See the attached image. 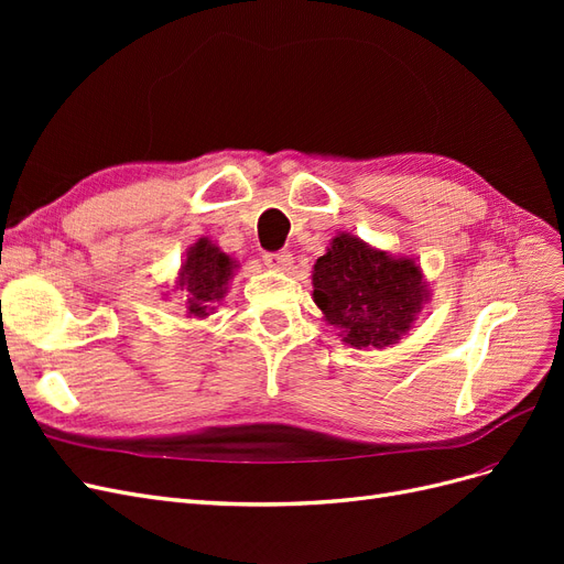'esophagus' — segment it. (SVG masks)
Masks as SVG:
<instances>
[{"label":"esophagus","instance_id":"obj_1","mask_svg":"<svg viewBox=\"0 0 564 564\" xmlns=\"http://www.w3.org/2000/svg\"><path fill=\"white\" fill-rule=\"evenodd\" d=\"M263 261L272 270L286 272V270H292V265H294V256H292V251H275V253H265Z\"/></svg>","mask_w":564,"mask_h":564}]
</instances>
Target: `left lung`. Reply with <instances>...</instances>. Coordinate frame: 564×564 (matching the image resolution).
<instances>
[{
	"instance_id": "1",
	"label": "left lung",
	"mask_w": 564,
	"mask_h": 564,
	"mask_svg": "<svg viewBox=\"0 0 564 564\" xmlns=\"http://www.w3.org/2000/svg\"><path fill=\"white\" fill-rule=\"evenodd\" d=\"M313 301L344 344L371 350L400 344L431 289L414 259L338 232L313 265Z\"/></svg>"
}]
</instances>
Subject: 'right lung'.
<instances>
[{
	"instance_id": "1",
	"label": "right lung",
	"mask_w": 564,
	"mask_h": 564,
	"mask_svg": "<svg viewBox=\"0 0 564 564\" xmlns=\"http://www.w3.org/2000/svg\"><path fill=\"white\" fill-rule=\"evenodd\" d=\"M237 263L209 237H199L187 247L176 278V289L185 292V315L204 319L216 311V303L228 294V284L235 278Z\"/></svg>"
}]
</instances>
